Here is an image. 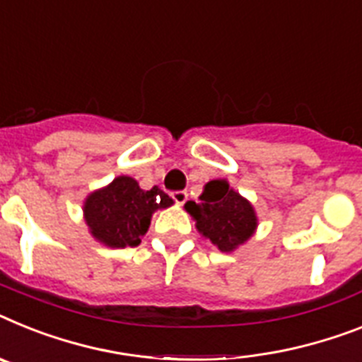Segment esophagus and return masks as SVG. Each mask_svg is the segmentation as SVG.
<instances>
[{
    "mask_svg": "<svg viewBox=\"0 0 362 362\" xmlns=\"http://www.w3.org/2000/svg\"><path fill=\"white\" fill-rule=\"evenodd\" d=\"M171 197L175 199L176 204H184L187 200V191H173Z\"/></svg>",
    "mask_w": 362,
    "mask_h": 362,
    "instance_id": "1",
    "label": "esophagus"
}]
</instances>
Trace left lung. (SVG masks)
<instances>
[{
    "instance_id": "1",
    "label": "left lung",
    "mask_w": 362,
    "mask_h": 362,
    "mask_svg": "<svg viewBox=\"0 0 362 362\" xmlns=\"http://www.w3.org/2000/svg\"><path fill=\"white\" fill-rule=\"evenodd\" d=\"M199 202H186V211L195 218L200 235L217 250L233 252L247 243L257 228L254 206L226 180H211L204 186Z\"/></svg>"
}]
</instances>
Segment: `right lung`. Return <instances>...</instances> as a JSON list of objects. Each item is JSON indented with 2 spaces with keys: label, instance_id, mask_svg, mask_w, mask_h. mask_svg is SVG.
Instances as JSON below:
<instances>
[{
  "label": "right lung",
  "instance_id": "obj_1",
  "mask_svg": "<svg viewBox=\"0 0 362 362\" xmlns=\"http://www.w3.org/2000/svg\"><path fill=\"white\" fill-rule=\"evenodd\" d=\"M173 199L158 186L141 189L130 176H117L84 200V221L90 233L105 247H138L156 209L169 208Z\"/></svg>",
  "mask_w": 362,
  "mask_h": 362
}]
</instances>
